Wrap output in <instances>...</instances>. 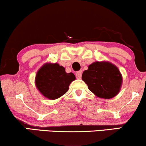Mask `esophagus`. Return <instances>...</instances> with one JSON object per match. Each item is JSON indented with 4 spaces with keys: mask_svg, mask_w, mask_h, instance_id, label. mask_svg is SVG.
Instances as JSON below:
<instances>
[{
    "mask_svg": "<svg viewBox=\"0 0 146 146\" xmlns=\"http://www.w3.org/2000/svg\"><path fill=\"white\" fill-rule=\"evenodd\" d=\"M75 75H76L77 78L80 79V78H82V71H77V72H76V73H75Z\"/></svg>",
    "mask_w": 146,
    "mask_h": 146,
    "instance_id": "esophagus-1",
    "label": "esophagus"
}]
</instances>
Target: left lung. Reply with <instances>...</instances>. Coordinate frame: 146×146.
<instances>
[{"label": "left lung", "mask_w": 146, "mask_h": 146, "mask_svg": "<svg viewBox=\"0 0 146 146\" xmlns=\"http://www.w3.org/2000/svg\"><path fill=\"white\" fill-rule=\"evenodd\" d=\"M82 80L95 95L101 98L110 99L119 92L122 77L118 68L107 62H96L83 72Z\"/></svg>", "instance_id": "8db88e82"}]
</instances>
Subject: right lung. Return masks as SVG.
<instances>
[{
    "label": "right lung",
    "mask_w": 146,
    "mask_h": 146,
    "mask_svg": "<svg viewBox=\"0 0 146 146\" xmlns=\"http://www.w3.org/2000/svg\"><path fill=\"white\" fill-rule=\"evenodd\" d=\"M75 80L73 73H66L58 64H46L37 73L36 85L45 98L56 100L68 91L70 84Z\"/></svg>",
    "instance_id": "obj_1"
}]
</instances>
